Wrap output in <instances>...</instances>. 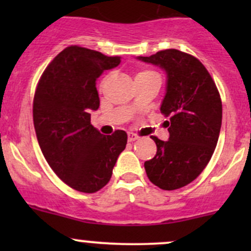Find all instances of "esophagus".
<instances>
[{"label":"esophagus","instance_id":"obj_1","mask_svg":"<svg viewBox=\"0 0 251 251\" xmlns=\"http://www.w3.org/2000/svg\"><path fill=\"white\" fill-rule=\"evenodd\" d=\"M138 136L136 135V133H132V132H128V135H127V140H128V142H135L136 140H138Z\"/></svg>","mask_w":251,"mask_h":251}]
</instances>
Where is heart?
Masks as SVG:
<instances>
[{
  "label": "heart",
  "instance_id": "b5f03b06",
  "mask_svg": "<svg viewBox=\"0 0 251 251\" xmlns=\"http://www.w3.org/2000/svg\"><path fill=\"white\" fill-rule=\"evenodd\" d=\"M151 74H155V73L153 72H149V70H146V72H140L137 75H136V77H140V76H147V75H151Z\"/></svg>",
  "mask_w": 251,
  "mask_h": 251
}]
</instances>
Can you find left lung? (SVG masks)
<instances>
[{
  "label": "left lung",
  "mask_w": 251,
  "mask_h": 251,
  "mask_svg": "<svg viewBox=\"0 0 251 251\" xmlns=\"http://www.w3.org/2000/svg\"><path fill=\"white\" fill-rule=\"evenodd\" d=\"M138 60L156 65L166 74V93L160 111L169 140L155 136L156 154L144 163L151 183L165 191L187 186L211 159L219 141L222 103L214 80L196 57L178 50H165Z\"/></svg>",
  "instance_id": "8db88e82"
}]
</instances>
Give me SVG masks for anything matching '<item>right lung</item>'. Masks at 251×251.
<instances>
[{"instance_id": "1", "label": "right lung", "mask_w": 251, "mask_h": 251, "mask_svg": "<svg viewBox=\"0 0 251 251\" xmlns=\"http://www.w3.org/2000/svg\"><path fill=\"white\" fill-rule=\"evenodd\" d=\"M120 57L70 46L42 74L34 97V126L42 154L55 175L72 188L95 193L109 182L127 135L104 136L91 125L100 108L96 80L118 67Z\"/></svg>"}]
</instances>
